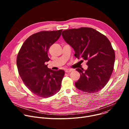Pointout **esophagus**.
Segmentation results:
<instances>
[{
    "mask_svg": "<svg viewBox=\"0 0 129 129\" xmlns=\"http://www.w3.org/2000/svg\"><path fill=\"white\" fill-rule=\"evenodd\" d=\"M74 70H73V69H66V70H65V72H66V73H70V72H72V71H73Z\"/></svg>",
    "mask_w": 129,
    "mask_h": 129,
    "instance_id": "1",
    "label": "esophagus"
}]
</instances>
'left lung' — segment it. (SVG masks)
<instances>
[{
	"mask_svg": "<svg viewBox=\"0 0 129 129\" xmlns=\"http://www.w3.org/2000/svg\"><path fill=\"white\" fill-rule=\"evenodd\" d=\"M62 36L75 51L76 57L88 60L87 70H76L80 75L75 83L76 87L89 93L102 89L110 79L115 61V53L110 41L91 28L66 30Z\"/></svg>",
	"mask_w": 129,
	"mask_h": 129,
	"instance_id": "1",
	"label": "left lung"
}]
</instances>
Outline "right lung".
I'll list each match as a JSON object with an SVG mask.
<instances>
[{"instance_id":"1","label":"right lung","mask_w":129,"mask_h":129,"mask_svg":"<svg viewBox=\"0 0 129 129\" xmlns=\"http://www.w3.org/2000/svg\"><path fill=\"white\" fill-rule=\"evenodd\" d=\"M62 32L59 30L33 34L25 41L18 53L17 65L19 75L26 87L39 97H51L60 89L65 72L52 70L45 63L50 60L47 52L50 46Z\"/></svg>"}]
</instances>
